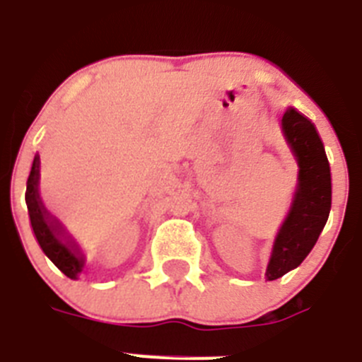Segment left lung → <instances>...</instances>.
I'll list each match as a JSON object with an SVG mask.
<instances>
[{
    "mask_svg": "<svg viewBox=\"0 0 362 362\" xmlns=\"http://www.w3.org/2000/svg\"><path fill=\"white\" fill-rule=\"evenodd\" d=\"M286 142L299 165L291 211L274 240L267 279H278L301 265L317 242L332 207V175L327 153L314 122L288 108L281 117Z\"/></svg>",
    "mask_w": 362,
    "mask_h": 362,
    "instance_id": "obj_1",
    "label": "left lung"
}]
</instances>
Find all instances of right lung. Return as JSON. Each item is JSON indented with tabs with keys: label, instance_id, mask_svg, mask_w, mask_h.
<instances>
[{
	"label": "right lung",
	"instance_id": "obj_1",
	"mask_svg": "<svg viewBox=\"0 0 362 362\" xmlns=\"http://www.w3.org/2000/svg\"><path fill=\"white\" fill-rule=\"evenodd\" d=\"M39 155H35L34 162H32L30 175L27 180V207L28 216H30V226L34 230V236L37 240L39 247L43 249L48 258L52 259L57 269L68 276L70 279H77V276L83 272L84 267V256L77 243L71 240L59 223V220H55L50 216L47 209H45L43 202L39 198Z\"/></svg>",
	"mask_w": 362,
	"mask_h": 362
}]
</instances>
